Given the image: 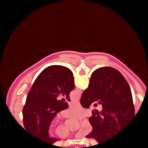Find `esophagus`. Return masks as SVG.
Here are the masks:
<instances>
[{"label":"esophagus","instance_id":"esophagus-1","mask_svg":"<svg viewBox=\"0 0 148 148\" xmlns=\"http://www.w3.org/2000/svg\"><path fill=\"white\" fill-rule=\"evenodd\" d=\"M75 103H76V104H78V105H80V101H75Z\"/></svg>","mask_w":148,"mask_h":148}]
</instances>
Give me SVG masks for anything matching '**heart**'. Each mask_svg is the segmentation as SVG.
Wrapping results in <instances>:
<instances>
[{"label":"heart","mask_w":148,"mask_h":148,"mask_svg":"<svg viewBox=\"0 0 148 148\" xmlns=\"http://www.w3.org/2000/svg\"><path fill=\"white\" fill-rule=\"evenodd\" d=\"M63 115L67 118H74L81 120L88 115V111L79 105H74L70 109L64 111ZM92 130V127L91 123L88 120L84 121L81 128V135L87 136L88 134L90 133ZM56 134L58 136L61 137V138H66L72 135L68 129L64 126L58 127L56 130Z\"/></svg>","instance_id":"heart-1"}]
</instances>
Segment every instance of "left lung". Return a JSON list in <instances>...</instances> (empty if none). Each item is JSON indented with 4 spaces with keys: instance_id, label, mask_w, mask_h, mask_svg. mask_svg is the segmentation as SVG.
Segmentation results:
<instances>
[{
    "instance_id": "8db88e82",
    "label": "left lung",
    "mask_w": 148,
    "mask_h": 148,
    "mask_svg": "<svg viewBox=\"0 0 148 148\" xmlns=\"http://www.w3.org/2000/svg\"><path fill=\"white\" fill-rule=\"evenodd\" d=\"M74 88L73 73L67 67L51 65L44 69L33 83L23 106L25 130L43 143L51 145L58 140L49 136V127L58 112L68 108V103L57 97L62 94L69 101V93Z\"/></svg>"
}]
</instances>
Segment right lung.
I'll return each instance as SVG.
<instances>
[{"label": "right lung", "instance_id": "add662e5", "mask_svg": "<svg viewBox=\"0 0 148 148\" xmlns=\"http://www.w3.org/2000/svg\"><path fill=\"white\" fill-rule=\"evenodd\" d=\"M97 101L102 106V111L92 112L89 118L92 131L86 137L100 143L121 133L136 115L130 86L121 73L113 67L94 71L80 100L81 106L88 108Z\"/></svg>", "mask_w": 148, "mask_h": 148}]
</instances>
